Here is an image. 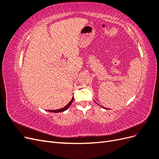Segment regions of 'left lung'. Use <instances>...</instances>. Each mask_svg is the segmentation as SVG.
<instances>
[{"instance_id": "1", "label": "left lung", "mask_w": 159, "mask_h": 159, "mask_svg": "<svg viewBox=\"0 0 159 159\" xmlns=\"http://www.w3.org/2000/svg\"><path fill=\"white\" fill-rule=\"evenodd\" d=\"M103 107V108H104V107Z\"/></svg>"}]
</instances>
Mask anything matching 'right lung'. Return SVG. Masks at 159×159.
<instances>
[{
    "label": "right lung",
    "mask_w": 159,
    "mask_h": 159,
    "mask_svg": "<svg viewBox=\"0 0 159 159\" xmlns=\"http://www.w3.org/2000/svg\"><path fill=\"white\" fill-rule=\"evenodd\" d=\"M73 101H74V96H73V98H72V99H71L70 102L68 103V104L67 105H66V106H65L64 107L61 108V109H56V110H47V111H49V112H53V113L63 112V111H64L67 110V109H68L69 108V107L70 106L71 104L72 103V102H73Z\"/></svg>",
    "instance_id": "add662e5"
}]
</instances>
